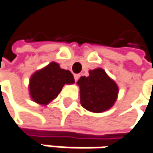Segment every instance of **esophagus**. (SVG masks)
<instances>
[{
	"label": "esophagus",
	"mask_w": 153,
	"mask_h": 153,
	"mask_svg": "<svg viewBox=\"0 0 153 153\" xmlns=\"http://www.w3.org/2000/svg\"><path fill=\"white\" fill-rule=\"evenodd\" d=\"M74 79H75V81H77L79 79V77H80V74H74Z\"/></svg>",
	"instance_id": "1"
}]
</instances>
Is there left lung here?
Masks as SVG:
<instances>
[{"label":"left lung","mask_w":153,"mask_h":153,"mask_svg":"<svg viewBox=\"0 0 153 153\" xmlns=\"http://www.w3.org/2000/svg\"><path fill=\"white\" fill-rule=\"evenodd\" d=\"M80 88L81 105L90 112L108 110L117 100L118 86L101 68L89 71V76L78 80Z\"/></svg>","instance_id":"1"}]
</instances>
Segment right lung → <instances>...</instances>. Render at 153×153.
<instances>
[{"mask_svg": "<svg viewBox=\"0 0 153 153\" xmlns=\"http://www.w3.org/2000/svg\"><path fill=\"white\" fill-rule=\"evenodd\" d=\"M74 82L70 71L61 69L57 63L52 62L31 77L30 94L35 102L47 105L58 96L63 85Z\"/></svg>", "mask_w": 153, "mask_h": 153, "instance_id": "obj_1", "label": "right lung"}]
</instances>
